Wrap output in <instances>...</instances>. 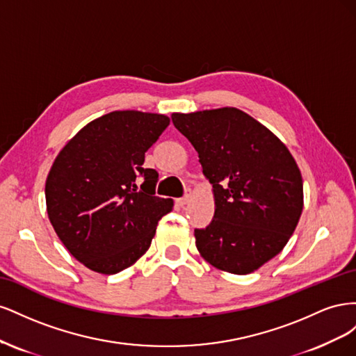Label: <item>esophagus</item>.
Instances as JSON below:
<instances>
[{
    "label": "esophagus",
    "instance_id": "esophagus-1",
    "mask_svg": "<svg viewBox=\"0 0 356 356\" xmlns=\"http://www.w3.org/2000/svg\"><path fill=\"white\" fill-rule=\"evenodd\" d=\"M190 199H191V190H190V188H187V190H186V193H184V196L179 197L177 202H178L179 207H184V204H187V203L190 202Z\"/></svg>",
    "mask_w": 356,
    "mask_h": 356
}]
</instances>
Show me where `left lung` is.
<instances>
[{"label":"left lung","instance_id":"1","mask_svg":"<svg viewBox=\"0 0 356 356\" xmlns=\"http://www.w3.org/2000/svg\"><path fill=\"white\" fill-rule=\"evenodd\" d=\"M172 123L196 148L213 188V218L195 229L200 255L229 273L257 270L284 250L303 211L294 157L267 127L232 106L174 113Z\"/></svg>","mask_w":356,"mask_h":356}]
</instances>
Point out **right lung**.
<instances>
[{
    "label": "right lung",
    "instance_id": "add662e5",
    "mask_svg": "<svg viewBox=\"0 0 356 356\" xmlns=\"http://www.w3.org/2000/svg\"><path fill=\"white\" fill-rule=\"evenodd\" d=\"M169 117L113 111L86 124L60 149L46 181L49 220L71 255L93 272L114 275L152 245L174 200L156 196L159 174L145 152Z\"/></svg>",
    "mask_w": 356,
    "mask_h": 356
}]
</instances>
